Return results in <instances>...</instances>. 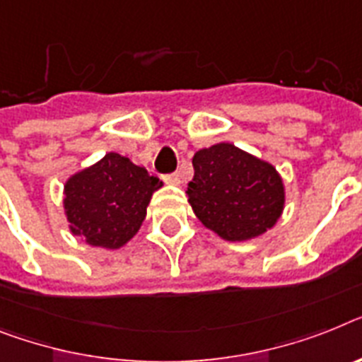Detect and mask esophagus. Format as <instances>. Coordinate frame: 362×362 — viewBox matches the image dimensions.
<instances>
[{
	"label": "esophagus",
	"instance_id": "34e87169",
	"mask_svg": "<svg viewBox=\"0 0 362 362\" xmlns=\"http://www.w3.org/2000/svg\"><path fill=\"white\" fill-rule=\"evenodd\" d=\"M163 180H165L167 184L178 186V184H180V173H169V175H163Z\"/></svg>",
	"mask_w": 362,
	"mask_h": 362
}]
</instances>
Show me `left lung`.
Listing matches in <instances>:
<instances>
[{
  "mask_svg": "<svg viewBox=\"0 0 362 362\" xmlns=\"http://www.w3.org/2000/svg\"><path fill=\"white\" fill-rule=\"evenodd\" d=\"M193 169L189 204L200 223L226 241L257 238L281 215L285 193L278 171L235 145L202 148Z\"/></svg>",
  "mask_w": 362,
  "mask_h": 362,
  "instance_id": "obj_1",
  "label": "left lung"
}]
</instances>
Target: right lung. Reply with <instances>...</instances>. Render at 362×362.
Listing matches in <instances>:
<instances>
[{
	"label": "right lung",
	"mask_w": 362,
	"mask_h": 362,
	"mask_svg": "<svg viewBox=\"0 0 362 362\" xmlns=\"http://www.w3.org/2000/svg\"><path fill=\"white\" fill-rule=\"evenodd\" d=\"M158 187H162L160 178L145 167L108 153L95 165L73 175L64 187L69 228L92 247H123L144 223Z\"/></svg>",
	"instance_id": "obj_1"
}]
</instances>
